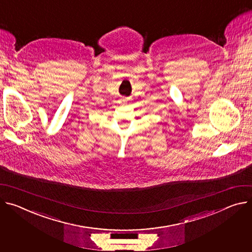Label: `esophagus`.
I'll return each instance as SVG.
<instances>
[{
  "label": "esophagus",
  "instance_id": "obj_1",
  "mask_svg": "<svg viewBox=\"0 0 252 252\" xmlns=\"http://www.w3.org/2000/svg\"><path fill=\"white\" fill-rule=\"evenodd\" d=\"M122 103H123V104H127V100H126V99H123V100H122Z\"/></svg>",
  "mask_w": 252,
  "mask_h": 252
}]
</instances>
